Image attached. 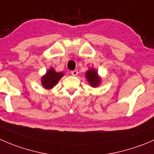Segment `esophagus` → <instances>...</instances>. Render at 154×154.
Listing matches in <instances>:
<instances>
[{
  "instance_id": "obj_1",
  "label": "esophagus",
  "mask_w": 154,
  "mask_h": 154,
  "mask_svg": "<svg viewBox=\"0 0 154 154\" xmlns=\"http://www.w3.org/2000/svg\"><path fill=\"white\" fill-rule=\"evenodd\" d=\"M71 73L73 76H74V77H75V76H77V74H78V71H77V70H74V71H71Z\"/></svg>"
}]
</instances>
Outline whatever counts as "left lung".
<instances>
[{"label": "left lung", "instance_id": "left-lung-1", "mask_svg": "<svg viewBox=\"0 0 154 154\" xmlns=\"http://www.w3.org/2000/svg\"><path fill=\"white\" fill-rule=\"evenodd\" d=\"M86 78L92 87L96 88L101 84V77L98 75V71L94 68H89L86 72Z\"/></svg>", "mask_w": 154, "mask_h": 154}]
</instances>
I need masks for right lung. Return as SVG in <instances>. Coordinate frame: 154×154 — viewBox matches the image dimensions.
Returning <instances> with one entry per match:
<instances>
[{"instance_id": "obj_1", "label": "right lung", "mask_w": 154, "mask_h": 154, "mask_svg": "<svg viewBox=\"0 0 154 154\" xmlns=\"http://www.w3.org/2000/svg\"><path fill=\"white\" fill-rule=\"evenodd\" d=\"M64 76L62 72H56L53 67L47 71L46 74L41 77V84L46 89H51Z\"/></svg>"}]
</instances>
